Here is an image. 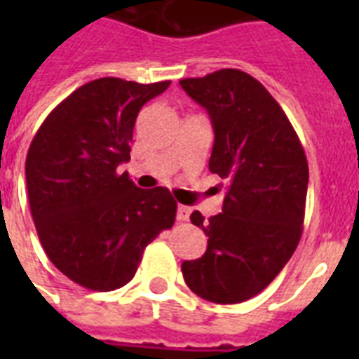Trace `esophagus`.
I'll use <instances>...</instances> for the list:
<instances>
[{"label": "esophagus", "mask_w": 359, "mask_h": 359, "mask_svg": "<svg viewBox=\"0 0 359 359\" xmlns=\"http://www.w3.org/2000/svg\"><path fill=\"white\" fill-rule=\"evenodd\" d=\"M190 214H191L190 207H184V205H180L179 210H177V219H179V222H188V219H190Z\"/></svg>", "instance_id": "esophagus-1"}]
</instances>
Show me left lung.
<instances>
[{
	"mask_svg": "<svg viewBox=\"0 0 359 359\" xmlns=\"http://www.w3.org/2000/svg\"><path fill=\"white\" fill-rule=\"evenodd\" d=\"M180 86L212 121L208 169L227 182L224 208L191 224L208 236L205 255L182 262L191 292L214 304L259 294L287 264L304 231L309 168L298 134L261 81L222 69Z\"/></svg>",
	"mask_w": 359,
	"mask_h": 359,
	"instance_id": "8db88e82",
	"label": "left lung"
}]
</instances>
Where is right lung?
<instances>
[{
  "label": "right lung",
  "instance_id": "add662e5",
  "mask_svg": "<svg viewBox=\"0 0 359 359\" xmlns=\"http://www.w3.org/2000/svg\"><path fill=\"white\" fill-rule=\"evenodd\" d=\"M169 83L89 81L50 111L31 141L25 182L36 235L53 266L86 289H121L147 245L173 227L171 191L143 190L119 173L140 109Z\"/></svg>",
  "mask_w": 359,
  "mask_h": 359
}]
</instances>
